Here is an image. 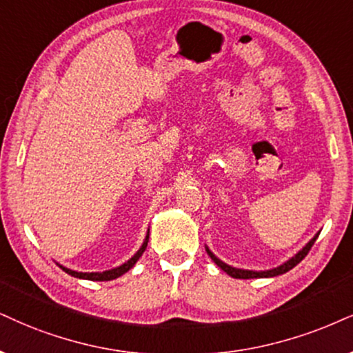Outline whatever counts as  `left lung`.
<instances>
[{
    "label": "left lung",
    "instance_id": "8db88e82",
    "mask_svg": "<svg viewBox=\"0 0 353 353\" xmlns=\"http://www.w3.org/2000/svg\"><path fill=\"white\" fill-rule=\"evenodd\" d=\"M317 236H319V234H316V236L312 237L311 241L306 243V247H303V250H299L296 255L291 256V259L288 260V262H285V263L280 265V267H276V268L265 270V272H254V270H241V268H234V267H230V265H228V263L221 262V260L217 259V256H216L214 254H212V252H211L210 249H208V247H206V252H208V255H210L211 259L214 260V263L217 265V267L223 268L224 272L228 273L229 276H232V278H241V280H249V278H270V276L283 275V273L290 272L291 268L296 267V265H298L299 262H301V260L304 259V256H306L307 254H310L311 247L314 245V242H316Z\"/></svg>",
    "mask_w": 353,
    "mask_h": 353
}]
</instances>
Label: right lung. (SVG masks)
<instances>
[{"mask_svg": "<svg viewBox=\"0 0 353 353\" xmlns=\"http://www.w3.org/2000/svg\"><path fill=\"white\" fill-rule=\"evenodd\" d=\"M147 242H149V234H147V237H145V241H143L142 247L137 250V254L134 255L132 259H129L128 262L121 265V267L108 270V272H103V273H81V272H73V270H70V268H65V267H62V265H60V268H62L65 273H68V275H72V276H75V278H83V280H91V281H110V280H114V278L124 275L125 272H129V270L132 268L134 265H136L137 260L141 259V255L143 254V250L147 249Z\"/></svg>", "mask_w": 353, "mask_h": 353, "instance_id": "1", "label": "right lung"}]
</instances>
